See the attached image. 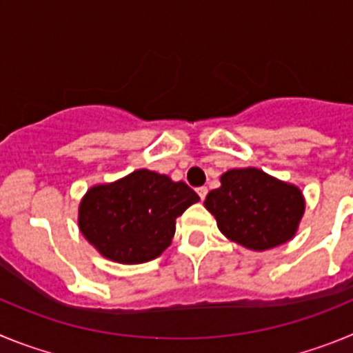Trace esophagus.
<instances>
[{
	"label": "esophagus",
	"mask_w": 353,
	"mask_h": 353,
	"mask_svg": "<svg viewBox=\"0 0 353 353\" xmlns=\"http://www.w3.org/2000/svg\"><path fill=\"white\" fill-rule=\"evenodd\" d=\"M196 192H198L199 198L205 199V198H207V194H208V189L205 185L203 187H198V189H196Z\"/></svg>",
	"instance_id": "esophagus-1"
}]
</instances>
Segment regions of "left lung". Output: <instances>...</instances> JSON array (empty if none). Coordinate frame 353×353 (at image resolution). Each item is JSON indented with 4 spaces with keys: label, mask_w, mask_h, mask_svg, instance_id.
I'll list each match as a JSON object with an SVG mask.
<instances>
[{
    "label": "left lung",
    "mask_w": 353,
    "mask_h": 353,
    "mask_svg": "<svg viewBox=\"0 0 353 353\" xmlns=\"http://www.w3.org/2000/svg\"><path fill=\"white\" fill-rule=\"evenodd\" d=\"M205 207L228 239L265 251L295 235L304 214V198L295 185L256 168H245L226 171L219 189L208 192Z\"/></svg>",
    "instance_id": "obj_1"
}]
</instances>
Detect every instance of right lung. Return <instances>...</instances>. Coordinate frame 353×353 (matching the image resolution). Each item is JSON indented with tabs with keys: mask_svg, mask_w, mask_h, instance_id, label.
Returning <instances> with one entry per match:
<instances>
[{
	"mask_svg": "<svg viewBox=\"0 0 353 353\" xmlns=\"http://www.w3.org/2000/svg\"><path fill=\"white\" fill-rule=\"evenodd\" d=\"M198 199L185 182L138 170L86 192L79 207V230L109 260L145 263L171 244L174 221Z\"/></svg>",
	"mask_w": 353,
	"mask_h": 353,
	"instance_id": "add662e5",
	"label": "right lung"
}]
</instances>
